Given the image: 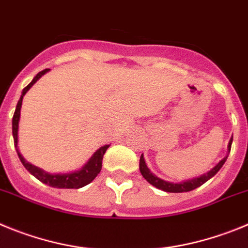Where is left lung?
I'll list each match as a JSON object with an SVG mask.
<instances>
[{
    "instance_id": "left-lung-1",
    "label": "left lung",
    "mask_w": 248,
    "mask_h": 248,
    "mask_svg": "<svg viewBox=\"0 0 248 248\" xmlns=\"http://www.w3.org/2000/svg\"><path fill=\"white\" fill-rule=\"evenodd\" d=\"M231 144H232V137L230 140L229 142V146H227V155L226 157L222 158L220 162L216 164L214 168H211L210 170L206 171V173L202 174L199 177H195L193 179H188V180H183V182H178V183H174V182H168V180H164L162 178L157 177L155 173H152L149 170V168L147 167L146 164V160H144L143 155H140V174L143 175L144 179L152 184L153 186H155L157 189H160L163 191H167V193H184V191H190L194 190V189L199 188L202 186L204 183H206L207 180L211 179V178L217 173L221 167L224 166V163L226 162L227 157H229V153H230V149H231Z\"/></svg>"
}]
</instances>
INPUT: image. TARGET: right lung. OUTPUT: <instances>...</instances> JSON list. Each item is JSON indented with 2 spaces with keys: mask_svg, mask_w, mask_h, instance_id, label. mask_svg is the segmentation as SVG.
Returning <instances> with one entry per match:
<instances>
[{
  "mask_svg": "<svg viewBox=\"0 0 248 248\" xmlns=\"http://www.w3.org/2000/svg\"><path fill=\"white\" fill-rule=\"evenodd\" d=\"M49 69H44L41 73H38L34 77V79L22 90V95L18 100V104L16 106L15 115L12 119V135L13 140H15V147L17 151L19 159H21L22 164L24 168L32 174L33 177L37 178L38 180H41L44 184L53 186V188H59V189H79L85 186V185L90 184L95 178L97 177V174L100 173L102 167V158H104L105 152L110 147V144L102 146L97 149L90 159L79 169V170L69 171V173H49V171L43 170L39 167L34 166L28 160L24 159L23 155H21V152L18 149V124H19V117H21V108H22V101H23V96L27 93V91L30 90L38 80L41 79L46 73H48Z\"/></svg>",
  "mask_w": 248,
  "mask_h": 248,
  "instance_id": "1",
  "label": "right lung"
}]
</instances>
